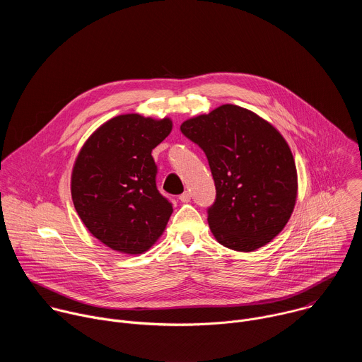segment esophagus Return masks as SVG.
Returning a JSON list of instances; mask_svg holds the SVG:
<instances>
[{"instance_id":"esophagus-1","label":"esophagus","mask_w":362,"mask_h":362,"mask_svg":"<svg viewBox=\"0 0 362 362\" xmlns=\"http://www.w3.org/2000/svg\"><path fill=\"white\" fill-rule=\"evenodd\" d=\"M190 199H192V194H190V192H185V193H182V194L179 196V200H180V202H183V203H187V202H190Z\"/></svg>"}]
</instances>
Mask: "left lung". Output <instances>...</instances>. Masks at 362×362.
<instances>
[{
  "mask_svg": "<svg viewBox=\"0 0 362 362\" xmlns=\"http://www.w3.org/2000/svg\"><path fill=\"white\" fill-rule=\"evenodd\" d=\"M180 130L204 151L211 166L216 199L208 222L216 240L253 252L278 236L298 193L295 160L282 134L235 105L192 117Z\"/></svg>",
  "mask_w": 362,
  "mask_h": 362,
  "instance_id": "1",
  "label": "left lung"
}]
</instances>
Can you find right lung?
<instances>
[{
	"label": "right lung",
	"mask_w": 362,
	"mask_h": 362,
	"mask_svg": "<svg viewBox=\"0 0 362 362\" xmlns=\"http://www.w3.org/2000/svg\"><path fill=\"white\" fill-rule=\"evenodd\" d=\"M172 120L122 115L101 124L81 147L71 173L74 208L100 242L139 255L156 242L173 212L156 186L151 150L172 132Z\"/></svg>",
	"instance_id": "add662e5"
}]
</instances>
